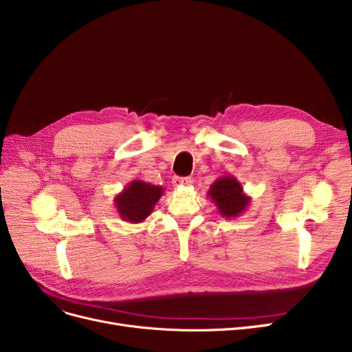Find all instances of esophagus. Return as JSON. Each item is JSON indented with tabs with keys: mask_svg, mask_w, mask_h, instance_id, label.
I'll return each instance as SVG.
<instances>
[{
	"mask_svg": "<svg viewBox=\"0 0 352 352\" xmlns=\"http://www.w3.org/2000/svg\"><path fill=\"white\" fill-rule=\"evenodd\" d=\"M191 184H192V179H191L190 177H174V178H173V186H174L175 188L191 186Z\"/></svg>",
	"mask_w": 352,
	"mask_h": 352,
	"instance_id": "esophagus-1",
	"label": "esophagus"
}]
</instances>
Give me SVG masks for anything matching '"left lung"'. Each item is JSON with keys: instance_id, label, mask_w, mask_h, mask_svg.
<instances>
[{"instance_id": "left-lung-1", "label": "left lung", "mask_w": 352, "mask_h": 352, "mask_svg": "<svg viewBox=\"0 0 352 352\" xmlns=\"http://www.w3.org/2000/svg\"><path fill=\"white\" fill-rule=\"evenodd\" d=\"M207 195L218 212L226 218L239 217L251 204V197L244 192L241 182L232 175H223L215 179Z\"/></svg>"}]
</instances>
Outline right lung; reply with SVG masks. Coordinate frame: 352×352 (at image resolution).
Wrapping results in <instances>:
<instances>
[{
  "mask_svg": "<svg viewBox=\"0 0 352 352\" xmlns=\"http://www.w3.org/2000/svg\"><path fill=\"white\" fill-rule=\"evenodd\" d=\"M162 194L164 188L161 186L134 179L114 198V204L121 219L138 224L151 215Z\"/></svg>",
  "mask_w": 352,
  "mask_h": 352,
  "instance_id": "1",
  "label": "right lung"
}]
</instances>
